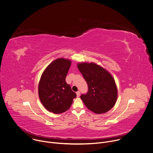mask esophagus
<instances>
[{
    "instance_id": "esophagus-1",
    "label": "esophagus",
    "mask_w": 153,
    "mask_h": 153,
    "mask_svg": "<svg viewBox=\"0 0 153 153\" xmlns=\"http://www.w3.org/2000/svg\"><path fill=\"white\" fill-rule=\"evenodd\" d=\"M76 94H77V97H79L80 95V91L76 92Z\"/></svg>"
}]
</instances>
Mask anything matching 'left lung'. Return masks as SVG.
<instances>
[{"mask_svg":"<svg viewBox=\"0 0 153 153\" xmlns=\"http://www.w3.org/2000/svg\"><path fill=\"white\" fill-rule=\"evenodd\" d=\"M77 67L88 87L87 93L80 96L87 108L97 114L111 110L116 103L118 94L111 74L94 63H80Z\"/></svg>","mask_w":153,"mask_h":153,"instance_id":"8db88e82","label":"left lung"}]
</instances>
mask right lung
<instances>
[{
    "label": "right lung",
    "mask_w": 153,
    "mask_h": 153,
    "mask_svg": "<svg viewBox=\"0 0 153 153\" xmlns=\"http://www.w3.org/2000/svg\"><path fill=\"white\" fill-rule=\"evenodd\" d=\"M71 65V61L57 59L44 71L38 85L41 102L49 112L61 114L71 106L76 94L67 84L65 78Z\"/></svg>",
    "instance_id": "add662e5"
}]
</instances>
